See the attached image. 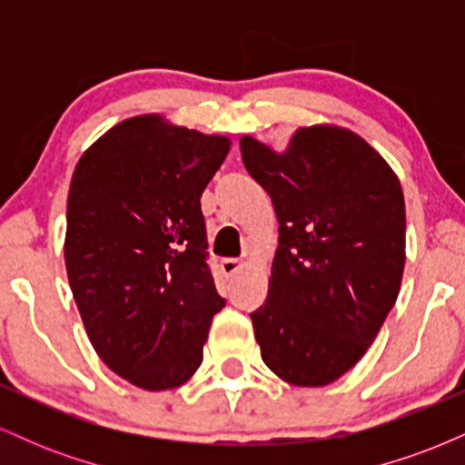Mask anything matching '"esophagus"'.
<instances>
[{
  "label": "esophagus",
  "instance_id": "esophagus-1",
  "mask_svg": "<svg viewBox=\"0 0 465 465\" xmlns=\"http://www.w3.org/2000/svg\"><path fill=\"white\" fill-rule=\"evenodd\" d=\"M244 269V264L242 262H238V260H223L221 262V271H223V275L225 277H233L236 273H240V271Z\"/></svg>",
  "mask_w": 465,
  "mask_h": 465
}]
</instances>
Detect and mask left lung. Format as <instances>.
Returning <instances> with one entry per match:
<instances>
[{
    "instance_id": "1",
    "label": "left lung",
    "mask_w": 465,
    "mask_h": 465,
    "mask_svg": "<svg viewBox=\"0 0 465 465\" xmlns=\"http://www.w3.org/2000/svg\"><path fill=\"white\" fill-rule=\"evenodd\" d=\"M240 153L280 223L269 295L251 312L262 361L291 385H330L398 300L402 185L361 135L332 124L297 129L284 153L244 135Z\"/></svg>"
}]
</instances>
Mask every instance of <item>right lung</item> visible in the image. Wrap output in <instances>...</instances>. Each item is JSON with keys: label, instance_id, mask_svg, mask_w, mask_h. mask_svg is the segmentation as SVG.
Here are the masks:
<instances>
[{"label": "right lung", "instance_id": "add662e5", "mask_svg": "<svg viewBox=\"0 0 465 465\" xmlns=\"http://www.w3.org/2000/svg\"><path fill=\"white\" fill-rule=\"evenodd\" d=\"M223 135L137 115L84 151L67 196L65 266L94 350L148 391L183 385L225 300L207 266L201 194Z\"/></svg>", "mask_w": 465, "mask_h": 465}]
</instances>
